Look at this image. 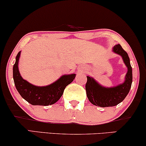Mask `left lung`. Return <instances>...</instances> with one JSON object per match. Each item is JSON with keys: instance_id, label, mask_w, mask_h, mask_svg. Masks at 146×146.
<instances>
[{"instance_id": "1", "label": "left lung", "mask_w": 146, "mask_h": 146, "mask_svg": "<svg viewBox=\"0 0 146 146\" xmlns=\"http://www.w3.org/2000/svg\"><path fill=\"white\" fill-rule=\"evenodd\" d=\"M113 52L122 56L128 71L123 84L113 88H104L99 85L92 77L87 76L86 84V94L90 102L94 105L100 107L117 106L125 98L129 92L132 84V67L129 57L120 44L113 47Z\"/></svg>"}]
</instances>
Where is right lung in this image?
Wrapping results in <instances>:
<instances>
[{"mask_svg":"<svg viewBox=\"0 0 146 146\" xmlns=\"http://www.w3.org/2000/svg\"><path fill=\"white\" fill-rule=\"evenodd\" d=\"M21 51L16 56V61L13 68L14 83L19 94L27 102L32 105L48 106L56 102L62 96L66 86L71 84L75 77V74L65 75L56 82L49 86L38 87L29 84L22 78L18 69V62Z\"/></svg>","mask_w":146,"mask_h":146,"instance_id":"add662e5","label":"right lung"}]
</instances>
